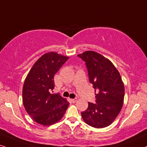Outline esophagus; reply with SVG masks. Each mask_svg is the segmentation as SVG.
Wrapping results in <instances>:
<instances>
[{"instance_id":"esophagus-1","label":"esophagus","mask_w":147,"mask_h":147,"mask_svg":"<svg viewBox=\"0 0 147 147\" xmlns=\"http://www.w3.org/2000/svg\"><path fill=\"white\" fill-rule=\"evenodd\" d=\"M71 101L72 102H74V103H75V102H76L77 101V98H73V99H72V100H71Z\"/></svg>"}]
</instances>
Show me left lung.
<instances>
[{
  "instance_id": "8db88e82",
  "label": "left lung",
  "mask_w": 147,
  "mask_h": 147,
  "mask_svg": "<svg viewBox=\"0 0 147 147\" xmlns=\"http://www.w3.org/2000/svg\"><path fill=\"white\" fill-rule=\"evenodd\" d=\"M85 62L89 80L95 89L96 103H88L81 116L87 125L107 127L113 122L123 104L124 85L119 72L111 61L95 51L77 55Z\"/></svg>"
}]
</instances>
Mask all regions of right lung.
Instances as JSON below:
<instances>
[{"instance_id":"right-lung-1","label":"right lung","mask_w":147,"mask_h":147,"mask_svg":"<svg viewBox=\"0 0 147 147\" xmlns=\"http://www.w3.org/2000/svg\"><path fill=\"white\" fill-rule=\"evenodd\" d=\"M68 57L49 52L35 62L24 81L22 98L24 108L36 123L50 125L63 117L69 102L60 95L52 94L53 77Z\"/></svg>"}]
</instances>
